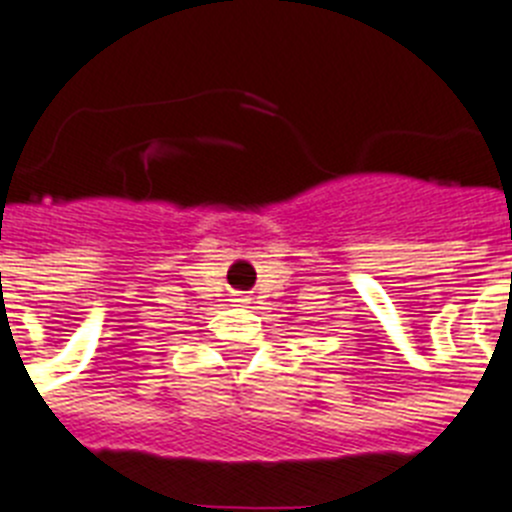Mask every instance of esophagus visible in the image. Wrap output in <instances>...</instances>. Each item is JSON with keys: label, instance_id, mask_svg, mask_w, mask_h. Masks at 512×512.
Wrapping results in <instances>:
<instances>
[{"label": "esophagus", "instance_id": "obj_1", "mask_svg": "<svg viewBox=\"0 0 512 512\" xmlns=\"http://www.w3.org/2000/svg\"><path fill=\"white\" fill-rule=\"evenodd\" d=\"M238 303H248V298H238Z\"/></svg>", "mask_w": 512, "mask_h": 512}]
</instances>
